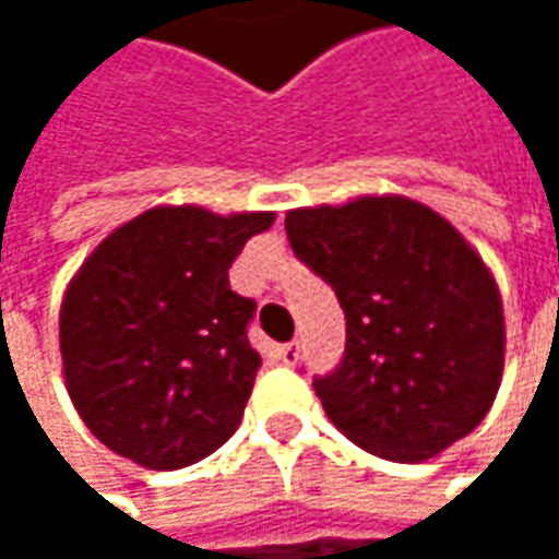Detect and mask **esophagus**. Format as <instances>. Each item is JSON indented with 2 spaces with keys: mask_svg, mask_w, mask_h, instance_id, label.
<instances>
[{
  "mask_svg": "<svg viewBox=\"0 0 559 559\" xmlns=\"http://www.w3.org/2000/svg\"><path fill=\"white\" fill-rule=\"evenodd\" d=\"M297 359H300V346H297V343H284V346H278V362H284V366H297Z\"/></svg>",
  "mask_w": 559,
  "mask_h": 559,
  "instance_id": "34e87169",
  "label": "esophagus"
}]
</instances>
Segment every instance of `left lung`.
<instances>
[{"label": "left lung", "mask_w": 559, "mask_h": 559, "mask_svg": "<svg viewBox=\"0 0 559 559\" xmlns=\"http://www.w3.org/2000/svg\"><path fill=\"white\" fill-rule=\"evenodd\" d=\"M284 229L346 313V356L313 382L340 433L394 463L473 433L502 385L504 313L460 229L397 193L300 206Z\"/></svg>", "instance_id": "left-lung-1"}]
</instances>
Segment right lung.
Masks as SVG:
<instances>
[{"instance_id": "1", "label": "right lung", "mask_w": 559, "mask_h": 559, "mask_svg": "<svg viewBox=\"0 0 559 559\" xmlns=\"http://www.w3.org/2000/svg\"><path fill=\"white\" fill-rule=\"evenodd\" d=\"M275 213L152 206L112 229L60 304L67 394L96 440L145 469H180L239 427L262 356L255 300L229 287Z\"/></svg>"}]
</instances>
